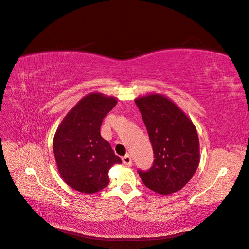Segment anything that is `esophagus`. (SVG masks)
Segmentation results:
<instances>
[{
    "mask_svg": "<svg viewBox=\"0 0 249 249\" xmlns=\"http://www.w3.org/2000/svg\"><path fill=\"white\" fill-rule=\"evenodd\" d=\"M123 163L125 165V166L131 167L133 163H132V158L130 155H125L124 157H123Z\"/></svg>",
    "mask_w": 249,
    "mask_h": 249,
    "instance_id": "34e87169",
    "label": "esophagus"
}]
</instances>
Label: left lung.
I'll return each mask as SVG.
<instances>
[{
    "label": "left lung",
    "instance_id": "left-lung-1",
    "mask_svg": "<svg viewBox=\"0 0 249 249\" xmlns=\"http://www.w3.org/2000/svg\"><path fill=\"white\" fill-rule=\"evenodd\" d=\"M154 150L153 166L139 176L150 190L175 193L189 182L199 164V140L195 125L168 97L149 94L135 101Z\"/></svg>",
    "mask_w": 249,
    "mask_h": 249
}]
</instances>
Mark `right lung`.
Here are the masks:
<instances>
[{
  "mask_svg": "<svg viewBox=\"0 0 249 249\" xmlns=\"http://www.w3.org/2000/svg\"><path fill=\"white\" fill-rule=\"evenodd\" d=\"M117 100L102 93L88 94L74 106L56 131L53 148L60 176L72 189L95 193L107 187L108 172L122 159L101 136L104 117Z\"/></svg>",
  "mask_w": 249,
  "mask_h": 249,
  "instance_id": "1",
  "label": "right lung"
}]
</instances>
